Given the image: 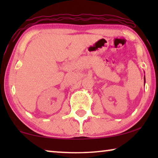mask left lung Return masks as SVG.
<instances>
[{"mask_svg": "<svg viewBox=\"0 0 158 158\" xmlns=\"http://www.w3.org/2000/svg\"><path fill=\"white\" fill-rule=\"evenodd\" d=\"M144 83H145V76H144Z\"/></svg>", "mask_w": 158, "mask_h": 158, "instance_id": "obj_1", "label": "left lung"}]
</instances>
